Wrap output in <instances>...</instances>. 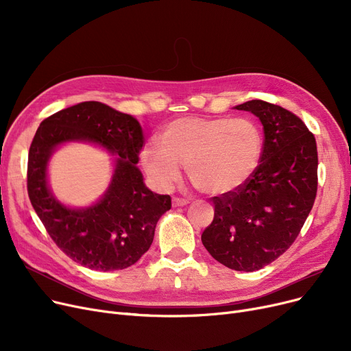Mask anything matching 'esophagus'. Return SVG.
Instances as JSON below:
<instances>
[{
    "label": "esophagus",
    "instance_id": "esophagus-1",
    "mask_svg": "<svg viewBox=\"0 0 351 351\" xmlns=\"http://www.w3.org/2000/svg\"><path fill=\"white\" fill-rule=\"evenodd\" d=\"M189 202L186 200V199H183V197H173L172 199V205L175 206V208H179V206H185V205H188Z\"/></svg>",
    "mask_w": 351,
    "mask_h": 351
}]
</instances>
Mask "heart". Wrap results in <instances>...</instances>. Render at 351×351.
<instances>
[{
	"instance_id": "heart-1",
	"label": "heart",
	"mask_w": 351,
	"mask_h": 351,
	"mask_svg": "<svg viewBox=\"0 0 351 351\" xmlns=\"http://www.w3.org/2000/svg\"><path fill=\"white\" fill-rule=\"evenodd\" d=\"M159 142L146 143L141 152L143 169L156 185L169 189L186 166L192 185L206 195L241 188L263 152L261 129L247 118H179L163 128Z\"/></svg>"
}]
</instances>
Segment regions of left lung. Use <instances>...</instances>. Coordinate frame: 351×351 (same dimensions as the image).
<instances>
[{
  "label": "left lung",
  "instance_id": "left-lung-1",
  "mask_svg": "<svg viewBox=\"0 0 351 351\" xmlns=\"http://www.w3.org/2000/svg\"><path fill=\"white\" fill-rule=\"evenodd\" d=\"M261 119L262 159L250 179L213 196L215 217L202 233L213 259L237 271L259 270L299 236L317 193V145L290 110L253 99L234 106Z\"/></svg>",
  "mask_w": 351,
  "mask_h": 351
}]
</instances>
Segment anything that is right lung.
I'll list each match as a JSON object with an SVG mask.
<instances>
[{"mask_svg": "<svg viewBox=\"0 0 351 351\" xmlns=\"http://www.w3.org/2000/svg\"><path fill=\"white\" fill-rule=\"evenodd\" d=\"M71 140L98 143L119 155L107 193L85 210L61 206L46 182L49 156L58 144ZM143 142L134 117L97 101L58 110L36 129L28 154V196L55 245L73 262L94 270H121L151 247L158 220L172 204L169 195L145 186L136 166Z\"/></svg>", "mask_w": 351, "mask_h": 351, "instance_id": "obj_1", "label": "right lung"}]
</instances>
